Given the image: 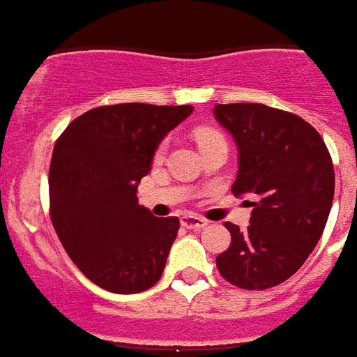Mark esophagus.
Listing matches in <instances>:
<instances>
[{"label": "esophagus", "instance_id": "1", "mask_svg": "<svg viewBox=\"0 0 357 357\" xmlns=\"http://www.w3.org/2000/svg\"><path fill=\"white\" fill-rule=\"evenodd\" d=\"M181 225L184 228H190V230H202L207 226V220L202 217H196V215H182Z\"/></svg>", "mask_w": 357, "mask_h": 357}]
</instances>
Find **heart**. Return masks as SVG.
<instances>
[{"label": "heart", "instance_id": "heart-1", "mask_svg": "<svg viewBox=\"0 0 357 357\" xmlns=\"http://www.w3.org/2000/svg\"><path fill=\"white\" fill-rule=\"evenodd\" d=\"M220 139H225V137L218 131H215V129H211V127H199V129H196V140L197 144H199V148L207 146L211 142H215V140Z\"/></svg>", "mask_w": 357, "mask_h": 357}]
</instances>
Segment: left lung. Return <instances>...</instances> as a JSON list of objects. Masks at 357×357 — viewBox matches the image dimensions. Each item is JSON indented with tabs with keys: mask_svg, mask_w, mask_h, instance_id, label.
Returning a JSON list of instances; mask_svg holds the SVG:
<instances>
[{
	"mask_svg": "<svg viewBox=\"0 0 357 357\" xmlns=\"http://www.w3.org/2000/svg\"><path fill=\"white\" fill-rule=\"evenodd\" d=\"M215 118L238 144L234 196H249L251 225L226 222L232 243L217 257L226 282L262 291L280 285L314 251L335 194L329 150L308 121L264 104H217Z\"/></svg>",
	"mask_w": 357,
	"mask_h": 357,
	"instance_id": "obj_1",
	"label": "left lung"
}]
</instances>
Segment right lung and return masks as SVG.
I'll return each instance as SVG.
<instances>
[{
  "label": "right lung",
  "instance_id": "right-lung-1",
  "mask_svg": "<svg viewBox=\"0 0 357 357\" xmlns=\"http://www.w3.org/2000/svg\"><path fill=\"white\" fill-rule=\"evenodd\" d=\"M194 108L127 102L85 112L54 144L51 222L91 282L131 295L160 282L178 232L176 217H153L137 188L163 137Z\"/></svg>",
  "mask_w": 357,
  "mask_h": 357
}]
</instances>
